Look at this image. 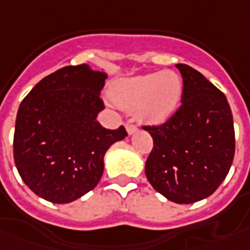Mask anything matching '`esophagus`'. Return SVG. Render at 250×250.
Returning a JSON list of instances; mask_svg holds the SVG:
<instances>
[{"label": "esophagus", "instance_id": "obj_1", "mask_svg": "<svg viewBox=\"0 0 250 250\" xmlns=\"http://www.w3.org/2000/svg\"><path fill=\"white\" fill-rule=\"evenodd\" d=\"M126 130H128L129 135H133V133L137 132V126H136L135 124H130V122H128V124H126Z\"/></svg>", "mask_w": 250, "mask_h": 250}]
</instances>
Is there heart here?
Masks as SVG:
<instances>
[{
	"instance_id": "heart-1",
	"label": "heart",
	"mask_w": 250,
	"mask_h": 250,
	"mask_svg": "<svg viewBox=\"0 0 250 250\" xmlns=\"http://www.w3.org/2000/svg\"><path fill=\"white\" fill-rule=\"evenodd\" d=\"M111 99L126 110H136L147 124H161L178 107L182 96V79L171 70L124 79L113 85Z\"/></svg>"
}]
</instances>
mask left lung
I'll use <instances>...</instances> for the list:
<instances>
[{"instance_id": "obj_1", "label": "left lung", "mask_w": 250, "mask_h": 250, "mask_svg": "<svg viewBox=\"0 0 250 250\" xmlns=\"http://www.w3.org/2000/svg\"><path fill=\"white\" fill-rule=\"evenodd\" d=\"M182 75L181 106L161 125H146L154 148L146 175L170 201L190 204L214 193L226 178L235 151L233 114L223 92L193 68Z\"/></svg>"}]
</instances>
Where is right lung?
Masks as SVG:
<instances>
[{"mask_svg": "<svg viewBox=\"0 0 250 250\" xmlns=\"http://www.w3.org/2000/svg\"><path fill=\"white\" fill-rule=\"evenodd\" d=\"M107 75L88 65L46 76L23 99L16 117L13 158L24 184L44 200L65 204L88 193L103 174L111 144L124 126L103 128L101 91Z\"/></svg>", "mask_w": 250, "mask_h": 250, "instance_id": "right-lung-1", "label": "right lung"}]
</instances>
